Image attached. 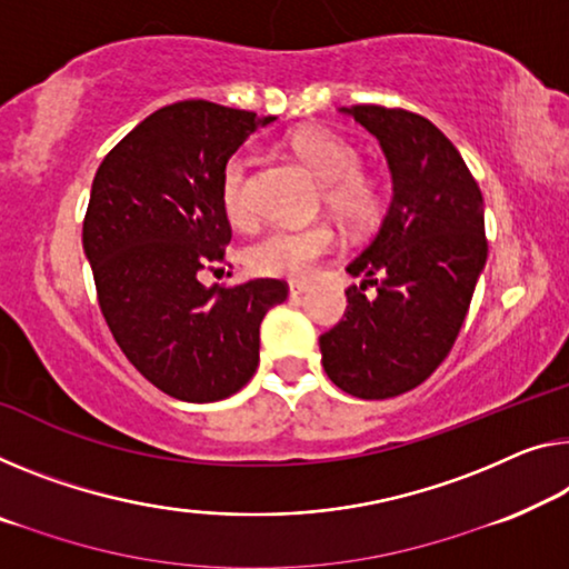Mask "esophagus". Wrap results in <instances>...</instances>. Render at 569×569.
Returning <instances> with one entry per match:
<instances>
[{
    "label": "esophagus",
    "instance_id": "obj_1",
    "mask_svg": "<svg viewBox=\"0 0 569 569\" xmlns=\"http://www.w3.org/2000/svg\"><path fill=\"white\" fill-rule=\"evenodd\" d=\"M308 292H310V287L305 282H290V297H302Z\"/></svg>",
    "mask_w": 569,
    "mask_h": 569
}]
</instances>
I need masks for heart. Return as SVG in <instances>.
I'll use <instances>...</instances> for the list:
<instances>
[{"label": "heart", "instance_id": "heart-1", "mask_svg": "<svg viewBox=\"0 0 569 569\" xmlns=\"http://www.w3.org/2000/svg\"><path fill=\"white\" fill-rule=\"evenodd\" d=\"M300 160L326 182V206L351 229H366L381 211V190L361 172V152L330 129L308 127L290 139ZM221 206L233 223L251 221L249 162L243 154H231L221 170ZM336 247V233L326 223L305 229L267 231L247 249V264L261 277L305 279L318 261Z\"/></svg>", "mask_w": 569, "mask_h": 569}]
</instances>
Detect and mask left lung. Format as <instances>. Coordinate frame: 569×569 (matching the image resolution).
Wrapping results in <instances>:
<instances>
[{"label": "left lung", "mask_w": 569, "mask_h": 569, "mask_svg": "<svg viewBox=\"0 0 569 569\" xmlns=\"http://www.w3.org/2000/svg\"><path fill=\"white\" fill-rule=\"evenodd\" d=\"M387 154L395 196L369 247L348 264L343 320L320 336L328 379L358 399L415 389L450 353L488 257L483 196L430 119L358 103L340 109ZM377 287L376 298L362 290Z\"/></svg>", "instance_id": "obj_1"}]
</instances>
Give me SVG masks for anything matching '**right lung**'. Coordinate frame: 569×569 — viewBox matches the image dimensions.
<instances>
[{
  "instance_id": "1",
  "label": "right lung",
  "mask_w": 569,
  "mask_h": 569,
  "mask_svg": "<svg viewBox=\"0 0 569 569\" xmlns=\"http://www.w3.org/2000/svg\"><path fill=\"white\" fill-rule=\"evenodd\" d=\"M274 117L211 101L157 109L103 157L83 218L103 320L134 369L180 401H218L259 366V326L282 279L206 287L231 223L223 162Z\"/></svg>"
}]
</instances>
